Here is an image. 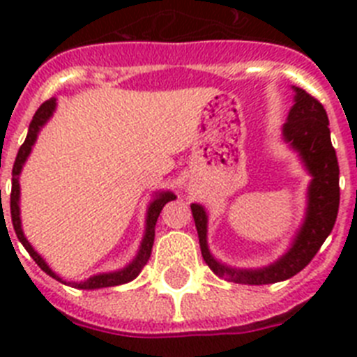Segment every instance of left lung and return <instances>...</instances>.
<instances>
[{"mask_svg": "<svg viewBox=\"0 0 357 357\" xmlns=\"http://www.w3.org/2000/svg\"><path fill=\"white\" fill-rule=\"evenodd\" d=\"M295 105L289 110L282 132L286 141L301 151L302 160L313 175V181L309 185L307 216L288 254L263 270H234L223 266L213 259L207 248L206 211L197 204L191 206L204 261L218 277L230 282L261 286L296 275L311 263L336 223L340 207V166L331 143L329 118L317 98L301 87H295Z\"/></svg>", "mask_w": 357, "mask_h": 357, "instance_id": "obj_1", "label": "left lung"}]
</instances>
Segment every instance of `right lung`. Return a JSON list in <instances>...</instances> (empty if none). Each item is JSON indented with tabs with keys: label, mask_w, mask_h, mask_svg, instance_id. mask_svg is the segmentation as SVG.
Returning <instances> with one entry per match:
<instances>
[{
	"label": "right lung",
	"mask_w": 357,
	"mask_h": 357,
	"mask_svg": "<svg viewBox=\"0 0 357 357\" xmlns=\"http://www.w3.org/2000/svg\"><path fill=\"white\" fill-rule=\"evenodd\" d=\"M53 109H55V100H48V102H44L43 105L37 109L36 116L31 119L30 123V128H28V135L24 143L21 144L17 151V157H15V162H14V168H12V191H10V214H12V225H14L15 230V236L21 243H23V247L26 248L28 254L31 255V259L36 261L37 266L43 270V272L48 273L50 277L53 279L61 280L62 279L59 275L50 270V266L43 261L39 254H37L33 248H31L30 243L26 241V238L23 236V230H21V220H19V182H17V175L21 173V168H23L24 160H26L28 153L31 150V144L36 143V137H37V132L39 128L43 127L44 123L48 121V118L52 116ZM1 193V191H0ZM175 195L172 193H160L155 200L151 202L150 209H148V220H146V234H144L143 243H141V250L135 257V261L132 264H128L127 268H123L121 272H114V273H100V275H94L91 279L84 280V282H69V286L73 288H78V289H96V288H110V286H119V284H125V282H130L134 280L135 277L139 275L141 270H143L144 264L148 263L151 255V247H153V238H155V223H157V218H159L160 211L162 207L168 204L169 200H173Z\"/></svg>",
	"instance_id": "1"
}]
</instances>
